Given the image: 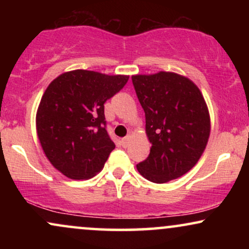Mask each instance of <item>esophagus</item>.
Here are the masks:
<instances>
[{
	"mask_svg": "<svg viewBox=\"0 0 249 249\" xmlns=\"http://www.w3.org/2000/svg\"><path fill=\"white\" fill-rule=\"evenodd\" d=\"M130 141H131V136H126L125 138L122 139V145L124 147H126L128 145V142H130Z\"/></svg>",
	"mask_w": 249,
	"mask_h": 249,
	"instance_id": "esophagus-1",
	"label": "esophagus"
}]
</instances>
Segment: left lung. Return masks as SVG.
Wrapping results in <instances>:
<instances>
[{"label": "left lung", "mask_w": 249, "mask_h": 249, "mask_svg": "<svg viewBox=\"0 0 249 249\" xmlns=\"http://www.w3.org/2000/svg\"><path fill=\"white\" fill-rule=\"evenodd\" d=\"M132 83L152 145L137 170L157 184L184 176L198 162L210 137L211 119L204 96L191 79L166 71L134 75Z\"/></svg>", "instance_id": "obj_1"}]
</instances>
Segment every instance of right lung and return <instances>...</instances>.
<instances>
[{
  "mask_svg": "<svg viewBox=\"0 0 249 249\" xmlns=\"http://www.w3.org/2000/svg\"><path fill=\"white\" fill-rule=\"evenodd\" d=\"M128 76L89 70L62 73L45 90L36 130L45 156L65 177L92 178L116 147L107 131L104 103L124 88Z\"/></svg>",
  "mask_w": 249,
  "mask_h": 249,
  "instance_id": "add662e5",
  "label": "right lung"
}]
</instances>
